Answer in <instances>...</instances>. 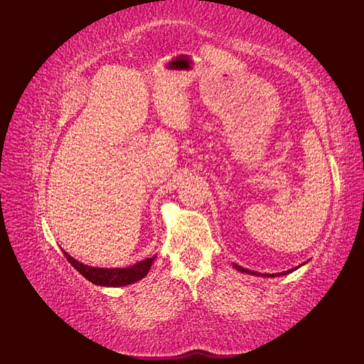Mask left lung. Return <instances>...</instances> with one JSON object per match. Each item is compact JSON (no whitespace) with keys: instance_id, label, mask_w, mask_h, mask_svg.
Here are the masks:
<instances>
[{"instance_id":"8db88e82","label":"left lung","mask_w":364,"mask_h":364,"mask_svg":"<svg viewBox=\"0 0 364 364\" xmlns=\"http://www.w3.org/2000/svg\"><path fill=\"white\" fill-rule=\"evenodd\" d=\"M300 266H301V264H300ZM300 266L294 267V269H289V270H284V272H280V274H262V277H280V275H286V274H291V272H294V270L299 269ZM233 267H235V269H237L239 272H244V274H250V275H261V274L253 272V270H249V269H244L242 266H237V264H233Z\"/></svg>"}]
</instances>
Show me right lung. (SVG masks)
<instances>
[{
  "instance_id": "1",
  "label": "right lung",
  "mask_w": 364,
  "mask_h": 364,
  "mask_svg": "<svg viewBox=\"0 0 364 364\" xmlns=\"http://www.w3.org/2000/svg\"><path fill=\"white\" fill-rule=\"evenodd\" d=\"M64 255L68 259V262H70V264L76 270H78V272L84 278H87L89 282H92L97 286H114V288H119V286H127V284L142 280V278L149 274L153 261H154V258H156V255H154V257L139 261V262H136V264L129 266V267L107 269V267H94V266L82 264V262L70 257L67 252H64Z\"/></svg>"
}]
</instances>
